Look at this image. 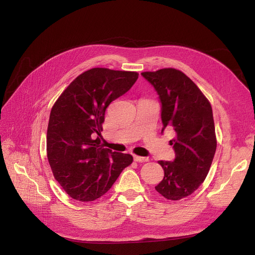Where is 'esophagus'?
Segmentation results:
<instances>
[{
  "label": "esophagus",
  "mask_w": 255,
  "mask_h": 255,
  "mask_svg": "<svg viewBox=\"0 0 255 255\" xmlns=\"http://www.w3.org/2000/svg\"><path fill=\"white\" fill-rule=\"evenodd\" d=\"M134 160L135 161H148L149 158L148 157H143V156H138V155H134Z\"/></svg>",
  "instance_id": "esophagus-1"
}]
</instances>
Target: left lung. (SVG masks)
I'll list each match as a JSON object with an SVG mask.
<instances>
[{
  "instance_id": "8db88e82",
  "label": "left lung",
  "mask_w": 255,
  "mask_h": 255,
  "mask_svg": "<svg viewBox=\"0 0 255 255\" xmlns=\"http://www.w3.org/2000/svg\"><path fill=\"white\" fill-rule=\"evenodd\" d=\"M141 75L158 95L161 133L166 128L175 132L170 140L175 157L172 161L158 160L165 174L155 189L166 199L181 200L198 189L210 171L217 146L212 106L180 70L166 68Z\"/></svg>"
}]
</instances>
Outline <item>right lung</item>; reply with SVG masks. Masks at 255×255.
Segmentation results:
<instances>
[{
    "label": "right lung",
    "instance_id": "obj_1",
    "mask_svg": "<svg viewBox=\"0 0 255 255\" xmlns=\"http://www.w3.org/2000/svg\"><path fill=\"white\" fill-rule=\"evenodd\" d=\"M138 79L132 71L94 68L79 75L52 107L47 133L48 159L54 177L71 198L94 201L109 191L130 154L100 144L105 111Z\"/></svg>",
    "mask_w": 255,
    "mask_h": 255
}]
</instances>
